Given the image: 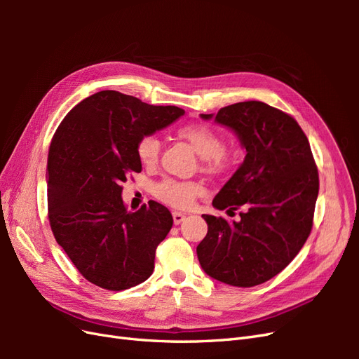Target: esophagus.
Here are the masks:
<instances>
[{
  "mask_svg": "<svg viewBox=\"0 0 359 359\" xmlns=\"http://www.w3.org/2000/svg\"><path fill=\"white\" fill-rule=\"evenodd\" d=\"M172 217H173V223L175 224H181L184 220H186V215L181 214V212H172Z\"/></svg>",
  "mask_w": 359,
  "mask_h": 359,
  "instance_id": "34e87169",
  "label": "esophagus"
}]
</instances>
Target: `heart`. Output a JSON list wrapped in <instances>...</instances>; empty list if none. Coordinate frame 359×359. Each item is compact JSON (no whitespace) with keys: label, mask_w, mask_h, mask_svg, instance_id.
Segmentation results:
<instances>
[{"label":"heart","mask_w":359,"mask_h":359,"mask_svg":"<svg viewBox=\"0 0 359 359\" xmlns=\"http://www.w3.org/2000/svg\"><path fill=\"white\" fill-rule=\"evenodd\" d=\"M178 135L186 139L193 149L205 160L206 169L222 170L229 163V153L223 148V137L215 128L203 124H191L180 128ZM139 160L153 166L158 160L160 140L156 136H144L136 147ZM202 193L198 182L168 178L156 186V196L175 208H189L194 198Z\"/></svg>","instance_id":"b5f03b06"}]
</instances>
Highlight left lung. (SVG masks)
I'll return each mask as SVG.
<instances>
[{
    "label": "left lung",
    "instance_id": "obj_1",
    "mask_svg": "<svg viewBox=\"0 0 359 359\" xmlns=\"http://www.w3.org/2000/svg\"><path fill=\"white\" fill-rule=\"evenodd\" d=\"M201 118L227 127L245 149L244 161L212 206L241 219L202 214L208 232L199 264L222 283L252 287L283 271L307 241L319 193L318 168L298 123L262 102H241Z\"/></svg>",
    "mask_w": 359,
    "mask_h": 359
}]
</instances>
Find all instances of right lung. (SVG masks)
Returning a JSON list of instances; mask_svg holds the SVG:
<instances>
[{
  "label": "right lung",
  "instance_id": "add662e5",
  "mask_svg": "<svg viewBox=\"0 0 359 359\" xmlns=\"http://www.w3.org/2000/svg\"><path fill=\"white\" fill-rule=\"evenodd\" d=\"M182 115L181 107L107 90L76 104L53 135L46 169L50 229L93 285L126 290L153 274L172 214L154 201L127 210L121 186L142 170L139 140Z\"/></svg>",
  "mask_w": 359,
  "mask_h": 359
}]
</instances>
